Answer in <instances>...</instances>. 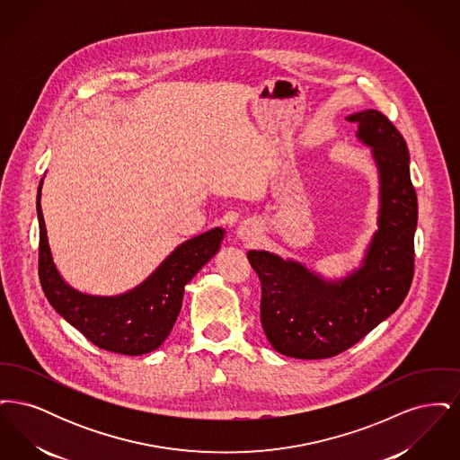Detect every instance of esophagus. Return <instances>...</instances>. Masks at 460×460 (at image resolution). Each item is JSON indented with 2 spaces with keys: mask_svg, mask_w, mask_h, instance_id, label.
<instances>
[{
  "mask_svg": "<svg viewBox=\"0 0 460 460\" xmlns=\"http://www.w3.org/2000/svg\"><path fill=\"white\" fill-rule=\"evenodd\" d=\"M255 236H257V226L253 220H243L236 227V238L243 243H250L255 240Z\"/></svg>",
  "mask_w": 460,
  "mask_h": 460,
  "instance_id": "esophagus-1",
  "label": "esophagus"
}]
</instances>
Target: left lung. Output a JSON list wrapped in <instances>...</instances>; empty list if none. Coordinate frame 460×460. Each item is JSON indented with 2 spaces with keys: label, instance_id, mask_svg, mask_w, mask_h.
<instances>
[{
  "label": "left lung",
  "instance_id": "1",
  "mask_svg": "<svg viewBox=\"0 0 460 460\" xmlns=\"http://www.w3.org/2000/svg\"><path fill=\"white\" fill-rule=\"evenodd\" d=\"M355 137L371 148L377 171V229L360 263L341 278H324L295 259L250 250L262 283L261 319L272 349L293 358H328L350 349L388 319L414 276L416 190L402 134L377 110L347 117Z\"/></svg>",
  "mask_w": 460,
  "mask_h": 460
}]
</instances>
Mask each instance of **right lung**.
<instances>
[{"instance_id":"obj_1","label":"right lung","mask_w":460,"mask_h":460,"mask_svg":"<svg viewBox=\"0 0 460 460\" xmlns=\"http://www.w3.org/2000/svg\"><path fill=\"white\" fill-rule=\"evenodd\" d=\"M43 182L44 177L38 188L36 210L40 220V279L48 302L70 326L103 350L122 355L156 350L174 328L184 288L219 252L226 231L214 227L182 241L132 289L107 296L89 295L68 285L53 261L41 208Z\"/></svg>"}]
</instances>
